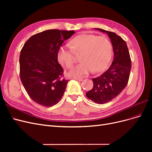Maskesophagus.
<instances>
[{"instance_id":"obj_1","label":"esophagus","mask_w":152,"mask_h":152,"mask_svg":"<svg viewBox=\"0 0 152 152\" xmlns=\"http://www.w3.org/2000/svg\"><path fill=\"white\" fill-rule=\"evenodd\" d=\"M73 79H74L75 80H78V81H80V82L83 80V79H82V78H80V77H75L74 78H73Z\"/></svg>"}]
</instances>
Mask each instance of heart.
Wrapping results in <instances>:
<instances>
[{
    "label": "heart",
    "instance_id": "1",
    "mask_svg": "<svg viewBox=\"0 0 152 152\" xmlns=\"http://www.w3.org/2000/svg\"><path fill=\"white\" fill-rule=\"evenodd\" d=\"M70 44L75 51L82 50L80 59L82 61L73 67L70 74L82 77L89 74L93 70L100 72L107 68L112 57V45L105 37L82 34L73 38ZM58 59L66 67L70 68L75 63L72 49L62 45L58 51Z\"/></svg>",
    "mask_w": 152,
    "mask_h": 152
}]
</instances>
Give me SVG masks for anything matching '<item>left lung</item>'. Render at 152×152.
Returning a JSON list of instances; mask_svg holds the SVG:
<instances>
[{
	"label": "left lung",
	"mask_w": 152,
	"mask_h": 152,
	"mask_svg": "<svg viewBox=\"0 0 152 152\" xmlns=\"http://www.w3.org/2000/svg\"><path fill=\"white\" fill-rule=\"evenodd\" d=\"M108 34L113 50L114 58L109 68L103 74L93 79V88L86 93L89 99L98 104L112 100L126 87L129 78L131 61L126 42L112 31L94 28Z\"/></svg>",
	"instance_id": "left-lung-1"
}]
</instances>
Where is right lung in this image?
I'll return each instance as SVG.
<instances>
[{
  "mask_svg": "<svg viewBox=\"0 0 152 152\" xmlns=\"http://www.w3.org/2000/svg\"><path fill=\"white\" fill-rule=\"evenodd\" d=\"M74 31L48 30L26 41L20 56V78L30 98L43 107L56 104L63 96L68 80L62 78L63 69L58 51Z\"/></svg>",
  "mask_w": 152,
  "mask_h": 152,
  "instance_id": "right-lung-1",
  "label": "right lung"
}]
</instances>
